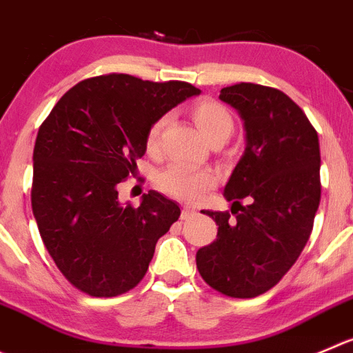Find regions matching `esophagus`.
<instances>
[{"label":"esophagus","mask_w":353,"mask_h":353,"mask_svg":"<svg viewBox=\"0 0 353 353\" xmlns=\"http://www.w3.org/2000/svg\"><path fill=\"white\" fill-rule=\"evenodd\" d=\"M194 214H196V211L190 210V208H187V206H183V208H182V214H180V218H182V220H190V218H192Z\"/></svg>","instance_id":"esophagus-1"}]
</instances>
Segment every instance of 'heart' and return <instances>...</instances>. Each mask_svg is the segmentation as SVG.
Returning <instances> with one entry per match:
<instances>
[{
	"label": "heart",
	"mask_w": 353,
	"mask_h": 353,
	"mask_svg": "<svg viewBox=\"0 0 353 353\" xmlns=\"http://www.w3.org/2000/svg\"><path fill=\"white\" fill-rule=\"evenodd\" d=\"M192 117L208 142L220 139L227 140L234 132L232 114L227 107L214 100L197 102L192 109ZM166 121V116L159 117L147 132L145 145L149 150H156L159 145V137ZM214 182H216V174L211 170H197L183 164H170L156 174V185L164 194L187 203L199 199L210 187L214 185Z\"/></svg>",
	"instance_id": "b5f03b06"
}]
</instances>
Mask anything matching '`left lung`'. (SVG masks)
<instances>
[{
	"mask_svg": "<svg viewBox=\"0 0 353 353\" xmlns=\"http://www.w3.org/2000/svg\"><path fill=\"white\" fill-rule=\"evenodd\" d=\"M220 100L239 112L246 147L223 189L236 216L206 211L218 234L197 251V270L227 296L253 298L283 279L310 237L321 203L319 137L279 90L239 83L221 88Z\"/></svg>",
	"mask_w": 353,
	"mask_h": 353,
	"instance_id": "8db88e82",
	"label": "left lung"
}]
</instances>
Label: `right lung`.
I'll return each mask as SVG.
<instances>
[{
  "label": "right lung",
  "instance_id": "1",
  "mask_svg": "<svg viewBox=\"0 0 353 353\" xmlns=\"http://www.w3.org/2000/svg\"><path fill=\"white\" fill-rule=\"evenodd\" d=\"M201 90L130 74L85 79L57 102L34 143L32 213L59 270L90 296L135 288L180 208L156 190L139 208L121 204L117 183L135 173L147 132Z\"/></svg>",
  "mask_w": 353,
  "mask_h": 353
}]
</instances>
